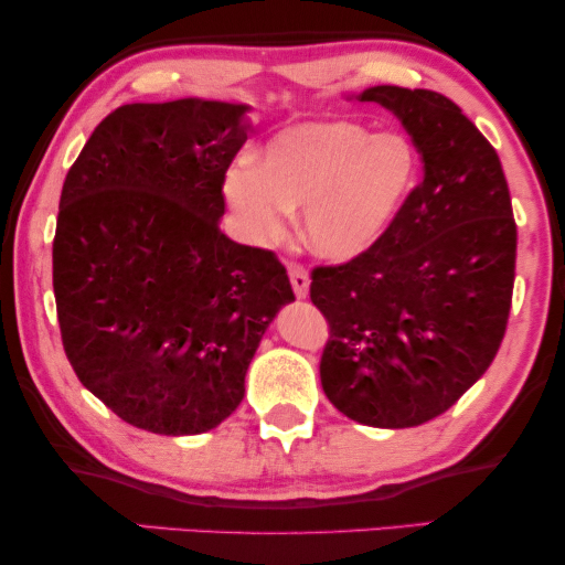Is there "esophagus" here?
<instances>
[{"label":"esophagus","instance_id":"1","mask_svg":"<svg viewBox=\"0 0 565 565\" xmlns=\"http://www.w3.org/2000/svg\"><path fill=\"white\" fill-rule=\"evenodd\" d=\"M288 275H290L292 292H296L298 298H306L308 296V288H311V277H308L306 267L303 265H290L288 267Z\"/></svg>","mask_w":565,"mask_h":565}]
</instances>
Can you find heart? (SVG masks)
Masks as SVG:
<instances>
[{"mask_svg": "<svg viewBox=\"0 0 565 565\" xmlns=\"http://www.w3.org/2000/svg\"><path fill=\"white\" fill-rule=\"evenodd\" d=\"M419 157L396 130L352 120L298 122L269 138L259 164L236 161L223 180L231 211L252 242H275L300 207V234L316 254L347 262L385 236L412 198Z\"/></svg>", "mask_w": 565, "mask_h": 565, "instance_id": "b5f03b06", "label": "heart"}]
</instances>
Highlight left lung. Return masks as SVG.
I'll use <instances>...</instances> for the list:
<instances>
[{
	"label": "left lung",
	"mask_w": 565,
	"mask_h": 565,
	"mask_svg": "<svg viewBox=\"0 0 565 565\" xmlns=\"http://www.w3.org/2000/svg\"><path fill=\"white\" fill-rule=\"evenodd\" d=\"M408 130L424 177L396 223L360 257L313 267L329 321L327 398L367 427L404 429L445 414L497 358L512 308L516 223L493 146L431 89L370 87Z\"/></svg>",
	"instance_id": "left-lung-1"
}]
</instances>
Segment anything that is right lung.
<instances>
[{
    "label": "right lung",
    "mask_w": 565,
    "mask_h": 565,
    "mask_svg": "<svg viewBox=\"0 0 565 565\" xmlns=\"http://www.w3.org/2000/svg\"><path fill=\"white\" fill-rule=\"evenodd\" d=\"M246 110L198 97L122 105L61 190L64 352L84 388L153 435H200L234 414L262 334L296 300L273 252L218 228Z\"/></svg>",
    "instance_id": "obj_1"
}]
</instances>
